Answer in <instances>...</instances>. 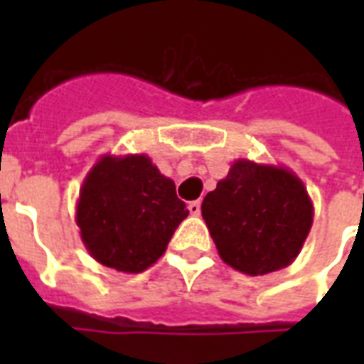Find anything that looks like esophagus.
<instances>
[{"instance_id": "obj_1", "label": "esophagus", "mask_w": 364, "mask_h": 364, "mask_svg": "<svg viewBox=\"0 0 364 364\" xmlns=\"http://www.w3.org/2000/svg\"><path fill=\"white\" fill-rule=\"evenodd\" d=\"M188 211H191V215L198 217L200 211H202V204H200L198 200H194V202H191V204H188Z\"/></svg>"}]
</instances>
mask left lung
<instances>
[{
    "label": "left lung",
    "instance_id": "left-lung-1",
    "mask_svg": "<svg viewBox=\"0 0 364 364\" xmlns=\"http://www.w3.org/2000/svg\"><path fill=\"white\" fill-rule=\"evenodd\" d=\"M202 217L228 266L264 276L299 257L314 223V204L293 170L238 159L205 194Z\"/></svg>",
    "mask_w": 364,
    "mask_h": 364
}]
</instances>
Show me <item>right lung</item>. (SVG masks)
I'll list each match as a JSON object with an SVG mask.
<instances>
[{"label": "right lung", "mask_w": 364, "mask_h": 364, "mask_svg": "<svg viewBox=\"0 0 364 364\" xmlns=\"http://www.w3.org/2000/svg\"><path fill=\"white\" fill-rule=\"evenodd\" d=\"M187 215L176 183L147 154H102L82 181L75 210L90 257L126 274L153 266Z\"/></svg>", "instance_id": "add662e5"}]
</instances>
